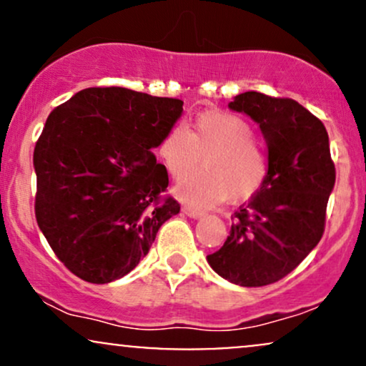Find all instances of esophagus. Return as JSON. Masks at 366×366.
<instances>
[{
  "label": "esophagus",
  "instance_id": "obj_1",
  "mask_svg": "<svg viewBox=\"0 0 366 366\" xmlns=\"http://www.w3.org/2000/svg\"><path fill=\"white\" fill-rule=\"evenodd\" d=\"M182 212L186 213L187 217H191V218H201L204 215L203 212H201V209H196V208H191V207H182Z\"/></svg>",
  "mask_w": 366,
  "mask_h": 366
}]
</instances>
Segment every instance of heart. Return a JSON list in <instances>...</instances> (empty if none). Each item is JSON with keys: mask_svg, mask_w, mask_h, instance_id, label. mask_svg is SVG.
Returning a JSON list of instances; mask_svg holds the SVG:
<instances>
[{"mask_svg": "<svg viewBox=\"0 0 366 366\" xmlns=\"http://www.w3.org/2000/svg\"><path fill=\"white\" fill-rule=\"evenodd\" d=\"M174 180L204 172L175 189L179 199L194 207H212L229 197L232 203L249 199L267 180L270 159L264 146L253 137V127L241 117L207 110L196 117L191 130L172 127L157 148Z\"/></svg>", "mask_w": 366, "mask_h": 366, "instance_id": "b5f03b06", "label": "heart"}]
</instances>
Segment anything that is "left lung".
I'll return each instance as SVG.
<instances>
[{"label":"left lung","instance_id":"1","mask_svg":"<svg viewBox=\"0 0 366 366\" xmlns=\"http://www.w3.org/2000/svg\"><path fill=\"white\" fill-rule=\"evenodd\" d=\"M229 108L259 125L270 169L262 189L234 213L224 246L207 259L229 282L262 287L291 274L320 242L335 167L325 125L294 99L247 91Z\"/></svg>","mask_w":366,"mask_h":366}]
</instances>
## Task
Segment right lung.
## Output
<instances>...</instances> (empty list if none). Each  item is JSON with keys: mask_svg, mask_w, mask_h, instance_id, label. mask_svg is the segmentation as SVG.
<instances>
[{"mask_svg": "<svg viewBox=\"0 0 366 366\" xmlns=\"http://www.w3.org/2000/svg\"><path fill=\"white\" fill-rule=\"evenodd\" d=\"M184 102L89 87L49 113L34 148L36 218L58 259L91 284L122 279L180 204L153 149Z\"/></svg>", "mask_w": 366, "mask_h": 366, "instance_id": "right-lung-1", "label": "right lung"}]
</instances>
